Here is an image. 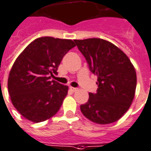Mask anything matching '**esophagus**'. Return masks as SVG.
I'll list each match as a JSON object with an SVG mask.
<instances>
[{
    "instance_id": "esophagus-1",
    "label": "esophagus",
    "mask_w": 151,
    "mask_h": 151,
    "mask_svg": "<svg viewBox=\"0 0 151 151\" xmlns=\"http://www.w3.org/2000/svg\"><path fill=\"white\" fill-rule=\"evenodd\" d=\"M69 89L71 90L72 92H73V93H74V92H77V91L78 90V88H73V87H69Z\"/></svg>"
}]
</instances>
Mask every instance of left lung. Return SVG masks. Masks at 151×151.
I'll list each match as a JSON object with an SVG mask.
<instances>
[{"instance_id":"obj_1","label":"left lung","mask_w":151,"mask_h":151,"mask_svg":"<svg viewBox=\"0 0 151 151\" xmlns=\"http://www.w3.org/2000/svg\"><path fill=\"white\" fill-rule=\"evenodd\" d=\"M90 70L97 77V93H89L80 106L85 117L100 125L122 118L132 105L136 88L135 67L127 55L109 41L91 38L74 40Z\"/></svg>"}]
</instances>
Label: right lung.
I'll list each match as a JSON object with an SVG mask.
<instances>
[{"mask_svg":"<svg viewBox=\"0 0 151 151\" xmlns=\"http://www.w3.org/2000/svg\"><path fill=\"white\" fill-rule=\"evenodd\" d=\"M74 46L72 40L40 37L15 59L8 77V92L15 109L29 122H45L59 110L68 87L50 78Z\"/></svg>","mask_w":151,"mask_h":151,"instance_id":"1","label":"right lung"}]
</instances>
